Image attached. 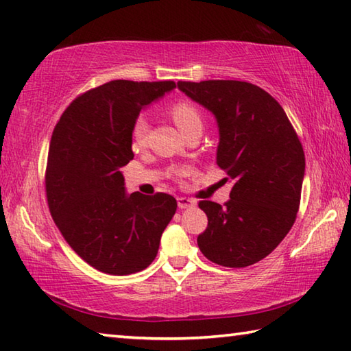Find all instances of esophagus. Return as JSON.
<instances>
[{"mask_svg":"<svg viewBox=\"0 0 351 351\" xmlns=\"http://www.w3.org/2000/svg\"><path fill=\"white\" fill-rule=\"evenodd\" d=\"M195 206H196L195 199H190V197H186V196L178 197V207L180 208H189V207H195Z\"/></svg>","mask_w":351,"mask_h":351,"instance_id":"obj_1","label":"esophagus"}]
</instances>
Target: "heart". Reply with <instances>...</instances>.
<instances>
[{"instance_id": "heart-1", "label": "heart", "mask_w": 351, "mask_h": 351, "mask_svg": "<svg viewBox=\"0 0 351 351\" xmlns=\"http://www.w3.org/2000/svg\"><path fill=\"white\" fill-rule=\"evenodd\" d=\"M170 117L175 121V124L178 125L182 133H187L190 129L193 127H199L201 125V114L197 112L196 107L190 103H186V101H180V103H175L170 107ZM147 135H149V123L144 117L136 118L135 124H133L132 129V136H133V143L136 145H144L145 141H147Z\"/></svg>"}]
</instances>
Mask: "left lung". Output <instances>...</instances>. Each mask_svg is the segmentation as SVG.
Listing matches in <instances>:
<instances>
[{"instance_id":"8db88e82","label":"left lung","mask_w":351,"mask_h":351,"mask_svg":"<svg viewBox=\"0 0 351 351\" xmlns=\"http://www.w3.org/2000/svg\"><path fill=\"white\" fill-rule=\"evenodd\" d=\"M216 119V164L234 182L224 207L201 201L208 218L197 247L212 263L241 269L264 259L290 232L301 202L305 156L278 101L245 81H180Z\"/></svg>"}]
</instances>
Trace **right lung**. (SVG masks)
Returning <instances> with one entry per match:
<instances>
[{
  "instance_id": "1",
  "label": "right lung",
  "mask_w": 351,
  "mask_h": 351,
  "mask_svg": "<svg viewBox=\"0 0 351 351\" xmlns=\"http://www.w3.org/2000/svg\"><path fill=\"white\" fill-rule=\"evenodd\" d=\"M175 87L173 81L106 82L67 107L50 139V215L73 252L107 275L147 269L176 212L167 193H127L121 171L133 159L139 112Z\"/></svg>"
}]
</instances>
